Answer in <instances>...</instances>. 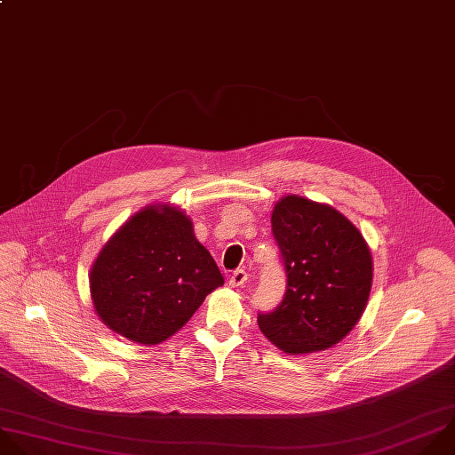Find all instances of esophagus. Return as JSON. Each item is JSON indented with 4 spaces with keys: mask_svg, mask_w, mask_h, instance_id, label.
I'll return each instance as SVG.
<instances>
[{
    "mask_svg": "<svg viewBox=\"0 0 455 455\" xmlns=\"http://www.w3.org/2000/svg\"><path fill=\"white\" fill-rule=\"evenodd\" d=\"M246 280H248V273H246L244 269H235V271L228 276V283H230L232 287H244Z\"/></svg>",
    "mask_w": 455,
    "mask_h": 455,
    "instance_id": "34e87169",
    "label": "esophagus"
}]
</instances>
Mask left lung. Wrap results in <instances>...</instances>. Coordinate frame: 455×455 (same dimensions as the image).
<instances>
[{
	"instance_id": "obj_1",
	"label": "left lung",
	"mask_w": 455,
	"mask_h": 455,
	"mask_svg": "<svg viewBox=\"0 0 455 455\" xmlns=\"http://www.w3.org/2000/svg\"><path fill=\"white\" fill-rule=\"evenodd\" d=\"M271 230L287 285L280 306L257 316L260 332L289 355L338 345L361 320L371 291L363 234L334 207L296 195L275 204Z\"/></svg>"
}]
</instances>
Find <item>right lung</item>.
<instances>
[{"label":"right lung","instance_id":"add662e5","mask_svg":"<svg viewBox=\"0 0 455 455\" xmlns=\"http://www.w3.org/2000/svg\"><path fill=\"white\" fill-rule=\"evenodd\" d=\"M223 282L193 221L168 204L133 214L101 248L89 275L100 320L139 345L172 338Z\"/></svg>","mask_w":455,"mask_h":455}]
</instances>
